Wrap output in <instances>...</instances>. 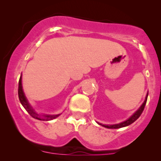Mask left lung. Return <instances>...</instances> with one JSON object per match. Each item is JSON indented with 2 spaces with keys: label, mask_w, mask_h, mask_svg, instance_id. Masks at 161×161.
<instances>
[{
  "label": "left lung",
  "mask_w": 161,
  "mask_h": 161,
  "mask_svg": "<svg viewBox=\"0 0 161 161\" xmlns=\"http://www.w3.org/2000/svg\"><path fill=\"white\" fill-rule=\"evenodd\" d=\"M147 95H148V92H147V95H146L145 99V101H144L143 104H142L141 105V107H140V108H138V110H136V111L135 112L134 114L129 118V119H127L126 120L121 122V123H117V124H113V125L102 124V123H98L99 125H102V126H104V127H105V128H108V129H119V128H122V127L128 126V125L132 124V123H134V122L136 121L140 116H141V114H142V112H143V110H144V108H145V107L146 102H147Z\"/></svg>",
  "instance_id": "1"
}]
</instances>
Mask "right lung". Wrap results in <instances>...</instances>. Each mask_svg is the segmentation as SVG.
<instances>
[{
	"label": "right lung",
	"instance_id": "obj_1",
	"mask_svg": "<svg viewBox=\"0 0 161 161\" xmlns=\"http://www.w3.org/2000/svg\"><path fill=\"white\" fill-rule=\"evenodd\" d=\"M18 95H19V99L21 104L23 105L24 108L26 110V111L30 114V116H32L33 118L37 119H39V120H51V119H55L57 116L60 115V114H55V115H51V114H38V112H36L35 110V109L31 106V104H29V101H28L26 97H25V93H24L23 89V85H22V74L20 75L19 81V88H18Z\"/></svg>",
	"mask_w": 161,
	"mask_h": 161
}]
</instances>
